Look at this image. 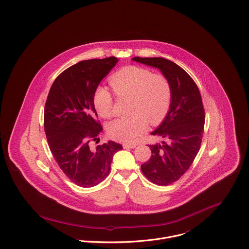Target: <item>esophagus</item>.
Wrapping results in <instances>:
<instances>
[{"instance_id": "obj_1", "label": "esophagus", "mask_w": 249, "mask_h": 249, "mask_svg": "<svg viewBox=\"0 0 249 249\" xmlns=\"http://www.w3.org/2000/svg\"><path fill=\"white\" fill-rule=\"evenodd\" d=\"M136 146H137V144H135V143H124L123 144V147L125 149H129V148L133 149V148H136Z\"/></svg>"}]
</instances>
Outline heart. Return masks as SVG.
Returning a JSON list of instances; mask_svg holds the SVG:
<instances>
[{
    "label": "heart",
    "mask_w": 249,
    "mask_h": 249,
    "mask_svg": "<svg viewBox=\"0 0 249 249\" xmlns=\"http://www.w3.org/2000/svg\"><path fill=\"white\" fill-rule=\"evenodd\" d=\"M109 84L117 97L132 98L129 112L133 114L119 117L107 127L109 137L116 141L135 142L146 130L148 122L152 125L160 123L170 108L172 86L162 73H152L150 70L139 66H128L113 73ZM93 104L103 118L113 115V98L107 87L100 85L95 89Z\"/></svg>",
    "instance_id": "b5f03b06"
}]
</instances>
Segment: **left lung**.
<instances>
[{"label": "left lung", "mask_w": 249, "mask_h": 249, "mask_svg": "<svg viewBox=\"0 0 249 249\" xmlns=\"http://www.w3.org/2000/svg\"><path fill=\"white\" fill-rule=\"evenodd\" d=\"M132 60L160 70L172 86L169 111L151 132L161 141L149 145L152 155L141 167L151 182L169 185L186 173L199 152L205 125L201 94L191 76L168 59L134 57Z\"/></svg>", "instance_id": "left-lung-1"}]
</instances>
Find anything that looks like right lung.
Returning a JSON list of instances; mask_svg holds the SVG:
<instances>
[{
  "mask_svg": "<svg viewBox=\"0 0 249 249\" xmlns=\"http://www.w3.org/2000/svg\"><path fill=\"white\" fill-rule=\"evenodd\" d=\"M116 57L80 61L54 80L44 107V131L60 169L76 185L93 187L110 171L113 155L122 145L108 141L90 147L103 131L96 121L93 94L116 65Z\"/></svg>",
  "mask_w": 249,
  "mask_h": 249,
  "instance_id": "1",
  "label": "right lung"
}]
</instances>
